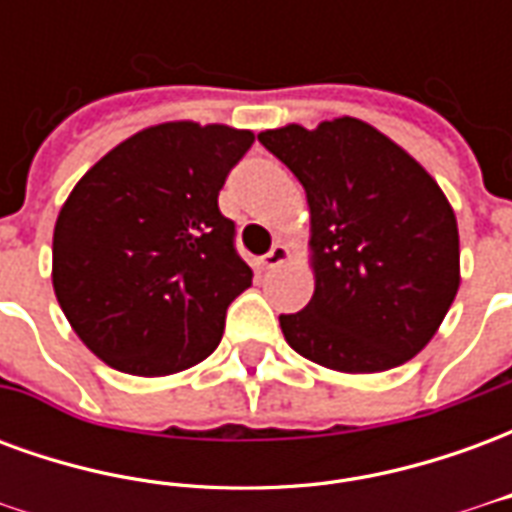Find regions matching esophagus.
Wrapping results in <instances>:
<instances>
[{
	"instance_id": "1",
	"label": "esophagus",
	"mask_w": 512,
	"mask_h": 512,
	"mask_svg": "<svg viewBox=\"0 0 512 512\" xmlns=\"http://www.w3.org/2000/svg\"><path fill=\"white\" fill-rule=\"evenodd\" d=\"M290 260V249L282 241H277V244L271 246V252L268 255H263V268L266 271H271V268L282 266V263H288Z\"/></svg>"
}]
</instances>
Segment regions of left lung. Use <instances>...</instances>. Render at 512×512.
<instances>
[{
    "label": "left lung",
    "mask_w": 512,
    "mask_h": 512,
    "mask_svg": "<svg viewBox=\"0 0 512 512\" xmlns=\"http://www.w3.org/2000/svg\"><path fill=\"white\" fill-rule=\"evenodd\" d=\"M310 205L315 293L279 315L288 345L340 373H381L417 356L461 285L458 222L439 183L356 117L257 134Z\"/></svg>",
    "instance_id": "left-lung-1"
}]
</instances>
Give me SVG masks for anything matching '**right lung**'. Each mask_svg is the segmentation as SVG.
I'll use <instances>...</instances> for the list:
<instances>
[{"mask_svg": "<svg viewBox=\"0 0 512 512\" xmlns=\"http://www.w3.org/2000/svg\"><path fill=\"white\" fill-rule=\"evenodd\" d=\"M252 131L161 123L87 169L54 224L51 282L65 318L106 365L169 376L216 351L224 312L252 285L219 211Z\"/></svg>", "mask_w": 512, "mask_h": 512, "instance_id": "right-lung-1", "label": "right lung"}]
</instances>
